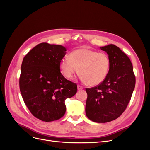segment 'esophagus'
Listing matches in <instances>:
<instances>
[{
  "mask_svg": "<svg viewBox=\"0 0 150 150\" xmlns=\"http://www.w3.org/2000/svg\"><path fill=\"white\" fill-rule=\"evenodd\" d=\"M82 89H83V87H82V86L80 85H78V90H82Z\"/></svg>",
  "mask_w": 150,
  "mask_h": 150,
  "instance_id": "1",
  "label": "esophagus"
}]
</instances>
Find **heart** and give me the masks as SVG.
<instances>
[{
    "mask_svg": "<svg viewBox=\"0 0 150 150\" xmlns=\"http://www.w3.org/2000/svg\"><path fill=\"white\" fill-rule=\"evenodd\" d=\"M110 67L107 54L87 48L76 49L60 63V69L66 78L71 79L79 72L81 79L91 86L101 83L106 79Z\"/></svg>",
    "mask_w": 150,
    "mask_h": 150,
    "instance_id": "obj_1",
    "label": "heart"
}]
</instances>
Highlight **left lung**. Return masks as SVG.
I'll use <instances>...</instances> for the list:
<instances>
[{"label": "left lung", "mask_w": 150, "mask_h": 150, "mask_svg": "<svg viewBox=\"0 0 150 150\" xmlns=\"http://www.w3.org/2000/svg\"><path fill=\"white\" fill-rule=\"evenodd\" d=\"M106 51L110 67L106 79L96 87L86 89V115L96 122H107L120 117L130 101L135 76L129 58L114 44L100 47Z\"/></svg>", "instance_id": "left-lung-1"}]
</instances>
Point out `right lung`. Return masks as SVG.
<instances>
[{"mask_svg": "<svg viewBox=\"0 0 150 150\" xmlns=\"http://www.w3.org/2000/svg\"><path fill=\"white\" fill-rule=\"evenodd\" d=\"M61 45L39 44L26 54L21 65L19 87L27 107L35 117L49 122L64 115L65 100L77 93L76 84L60 71L66 53Z\"/></svg>", "mask_w": 150, "mask_h": 150, "instance_id": "obj_1", "label": "right lung"}]
</instances>
